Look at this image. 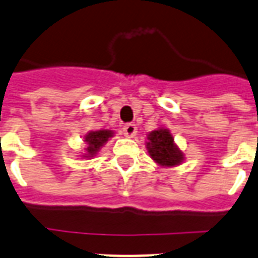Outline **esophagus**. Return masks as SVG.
I'll return each mask as SVG.
<instances>
[{
	"instance_id": "obj_1",
	"label": "esophagus",
	"mask_w": 258,
	"mask_h": 258,
	"mask_svg": "<svg viewBox=\"0 0 258 258\" xmlns=\"http://www.w3.org/2000/svg\"><path fill=\"white\" fill-rule=\"evenodd\" d=\"M136 133H138V128H136V125L133 124V123H128V124H125L123 127V134L127 138H133V136L136 135Z\"/></svg>"
}]
</instances>
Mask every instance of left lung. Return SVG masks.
Listing matches in <instances>:
<instances>
[{"instance_id":"left-lung-1","label":"left lung","mask_w":258,"mask_h":258,"mask_svg":"<svg viewBox=\"0 0 258 258\" xmlns=\"http://www.w3.org/2000/svg\"><path fill=\"white\" fill-rule=\"evenodd\" d=\"M147 150L150 156L163 167H175L183 162V152L173 143V138L167 128H158L148 134Z\"/></svg>"}]
</instances>
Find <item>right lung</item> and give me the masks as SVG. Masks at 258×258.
<instances>
[{"instance_id": "add662e5", "label": "right lung", "mask_w": 258, "mask_h": 258, "mask_svg": "<svg viewBox=\"0 0 258 258\" xmlns=\"http://www.w3.org/2000/svg\"><path fill=\"white\" fill-rule=\"evenodd\" d=\"M111 136H112V131L110 130H99V131H91L87 134L85 138V142L87 143V148H86L87 156L86 158L94 156Z\"/></svg>"}]
</instances>
